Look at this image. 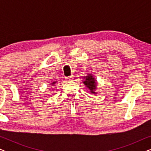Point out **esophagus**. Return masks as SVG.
Here are the masks:
<instances>
[{"label": "esophagus", "instance_id": "esophagus-1", "mask_svg": "<svg viewBox=\"0 0 151 151\" xmlns=\"http://www.w3.org/2000/svg\"><path fill=\"white\" fill-rule=\"evenodd\" d=\"M65 79L68 80V81H71V80H72L73 79V76H69V77H66Z\"/></svg>", "mask_w": 151, "mask_h": 151}]
</instances>
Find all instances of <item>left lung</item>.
I'll use <instances>...</instances> for the list:
<instances>
[{
	"mask_svg": "<svg viewBox=\"0 0 151 151\" xmlns=\"http://www.w3.org/2000/svg\"><path fill=\"white\" fill-rule=\"evenodd\" d=\"M84 80L83 83L86 87L89 90V91L92 94H96V89H97V82L96 78L93 77V76L91 73H88L87 76L83 77Z\"/></svg>",
	"mask_w": 151,
	"mask_h": 151,
	"instance_id": "obj_1",
	"label": "left lung"
}]
</instances>
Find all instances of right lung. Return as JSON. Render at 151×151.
<instances>
[{
  "instance_id": "add662e5",
  "label": "right lung",
  "mask_w": 151,
  "mask_h": 151,
  "mask_svg": "<svg viewBox=\"0 0 151 151\" xmlns=\"http://www.w3.org/2000/svg\"><path fill=\"white\" fill-rule=\"evenodd\" d=\"M55 83H56V81H55V82H52V83H51V86H54V84H55Z\"/></svg>"
}]
</instances>
